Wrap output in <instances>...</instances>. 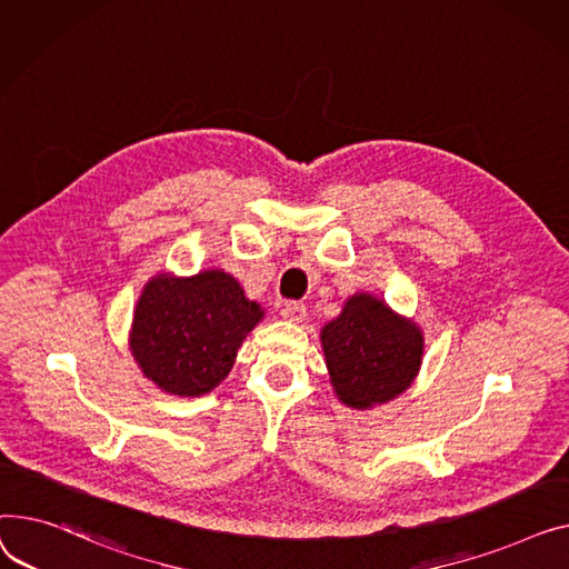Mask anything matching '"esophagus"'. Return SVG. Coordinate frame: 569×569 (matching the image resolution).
<instances>
[{
    "label": "esophagus",
    "instance_id": "obj_1",
    "mask_svg": "<svg viewBox=\"0 0 569 569\" xmlns=\"http://www.w3.org/2000/svg\"><path fill=\"white\" fill-rule=\"evenodd\" d=\"M282 317H284L287 321L300 323V321H306L308 308H306L303 303H298V300H291V303H284V306H282Z\"/></svg>",
    "mask_w": 569,
    "mask_h": 569
}]
</instances>
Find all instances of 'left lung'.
Here are the masks:
<instances>
[{"label":"left lung","mask_w":569,"mask_h":569,"mask_svg":"<svg viewBox=\"0 0 569 569\" xmlns=\"http://www.w3.org/2000/svg\"><path fill=\"white\" fill-rule=\"evenodd\" d=\"M321 345L330 381L353 409L405 392L422 358L420 330L367 293L351 296L342 315L323 326Z\"/></svg>","instance_id":"1"}]
</instances>
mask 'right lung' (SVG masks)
<instances>
[{"instance_id": "add662e5", "label": "right lung", "mask_w": 569, "mask_h": 569, "mask_svg": "<svg viewBox=\"0 0 569 569\" xmlns=\"http://www.w3.org/2000/svg\"><path fill=\"white\" fill-rule=\"evenodd\" d=\"M261 308L222 271L188 280L158 276L132 319L130 349L142 372L174 395H204L231 370Z\"/></svg>"}]
</instances>
